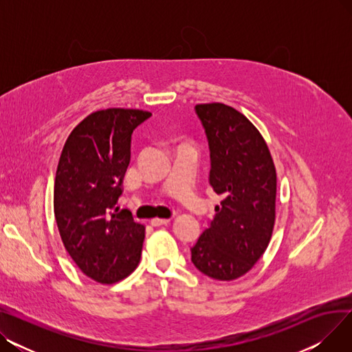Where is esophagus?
<instances>
[{
  "label": "esophagus",
  "instance_id": "esophagus-1",
  "mask_svg": "<svg viewBox=\"0 0 352 352\" xmlns=\"http://www.w3.org/2000/svg\"><path fill=\"white\" fill-rule=\"evenodd\" d=\"M166 224H170L168 218H154V219H151V226H154V227H161V226H166Z\"/></svg>",
  "mask_w": 352,
  "mask_h": 352
}]
</instances>
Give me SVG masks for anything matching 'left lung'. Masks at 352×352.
Wrapping results in <instances>:
<instances>
[{"label": "left lung", "mask_w": 352, "mask_h": 352, "mask_svg": "<svg viewBox=\"0 0 352 352\" xmlns=\"http://www.w3.org/2000/svg\"><path fill=\"white\" fill-rule=\"evenodd\" d=\"M195 114L210 148L208 181L224 199L191 247V261L211 278L231 281L248 272L270 244L275 166L261 134L232 107L198 104Z\"/></svg>", "instance_id": "obj_1"}]
</instances>
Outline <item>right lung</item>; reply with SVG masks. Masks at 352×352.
Here are the masks:
<instances>
[{
  "mask_svg": "<svg viewBox=\"0 0 352 352\" xmlns=\"http://www.w3.org/2000/svg\"><path fill=\"white\" fill-rule=\"evenodd\" d=\"M153 114L108 108L89 114L69 134L54 186V214L65 250L89 278L113 284L131 274L145 228L120 210L134 129Z\"/></svg>",
  "mask_w": 352,
  "mask_h": 352,
  "instance_id": "add662e5",
  "label": "right lung"
}]
</instances>
